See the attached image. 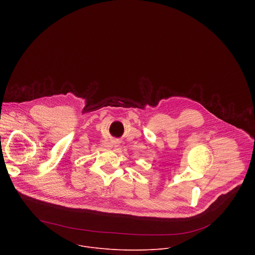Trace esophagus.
<instances>
[{"label":"esophagus","instance_id":"esophagus-1","mask_svg":"<svg viewBox=\"0 0 255 255\" xmlns=\"http://www.w3.org/2000/svg\"><path fill=\"white\" fill-rule=\"evenodd\" d=\"M118 144H119V142H118V141H114V143H113V145H114L115 147H117V146H118Z\"/></svg>","mask_w":255,"mask_h":255}]
</instances>
